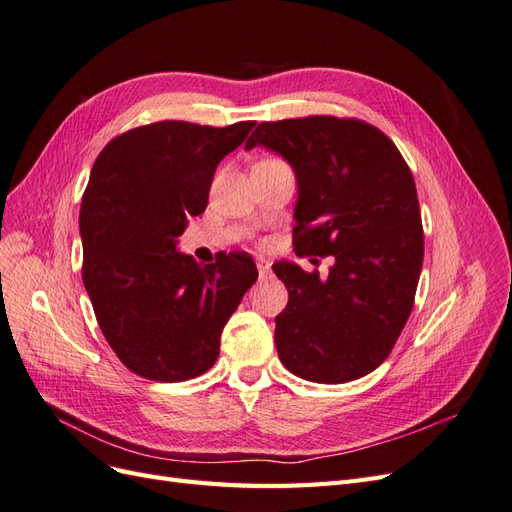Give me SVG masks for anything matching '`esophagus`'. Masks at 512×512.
I'll use <instances>...</instances> for the list:
<instances>
[{
  "label": "esophagus",
  "instance_id": "34e87169",
  "mask_svg": "<svg viewBox=\"0 0 512 512\" xmlns=\"http://www.w3.org/2000/svg\"><path fill=\"white\" fill-rule=\"evenodd\" d=\"M256 267H258V275L260 277H269L271 275V265H269V262L262 260V258L256 260Z\"/></svg>",
  "mask_w": 512,
  "mask_h": 512
}]
</instances>
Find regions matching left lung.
<instances>
[{
  "label": "left lung",
  "mask_w": 512,
  "mask_h": 512,
  "mask_svg": "<svg viewBox=\"0 0 512 512\" xmlns=\"http://www.w3.org/2000/svg\"><path fill=\"white\" fill-rule=\"evenodd\" d=\"M282 156L297 177L294 250L333 256L327 277L275 262L288 305L275 348L294 376L342 384L391 354L412 312L423 226L406 160L365 121L316 115L265 121L245 149Z\"/></svg>",
  "instance_id": "1"
}]
</instances>
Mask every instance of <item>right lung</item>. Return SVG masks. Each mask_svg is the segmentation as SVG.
<instances>
[{"label":"right lung","instance_id":"obj_1","mask_svg":"<svg viewBox=\"0 0 512 512\" xmlns=\"http://www.w3.org/2000/svg\"><path fill=\"white\" fill-rule=\"evenodd\" d=\"M252 128L149 123L113 138L91 168L79 218L83 284L108 346L147 380L205 374L256 282L247 254L203 267L177 250L188 218L207 209L215 168Z\"/></svg>","mask_w":512,"mask_h":512}]
</instances>
